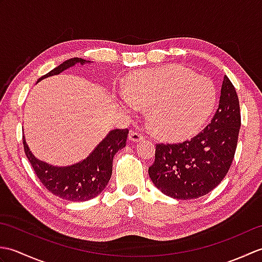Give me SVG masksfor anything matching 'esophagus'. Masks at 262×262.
<instances>
[{
    "label": "esophagus",
    "instance_id": "obj_1",
    "mask_svg": "<svg viewBox=\"0 0 262 262\" xmlns=\"http://www.w3.org/2000/svg\"><path fill=\"white\" fill-rule=\"evenodd\" d=\"M129 140L132 142H134V143L141 142V141L144 140V135L142 134V133L137 132V130H130V133H129Z\"/></svg>",
    "mask_w": 262,
    "mask_h": 262
}]
</instances>
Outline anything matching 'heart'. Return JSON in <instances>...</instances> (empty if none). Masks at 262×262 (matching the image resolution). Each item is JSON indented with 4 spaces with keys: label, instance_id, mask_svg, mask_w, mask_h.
Listing matches in <instances>:
<instances>
[{
    "label": "heart",
    "instance_id": "heart-1",
    "mask_svg": "<svg viewBox=\"0 0 262 262\" xmlns=\"http://www.w3.org/2000/svg\"><path fill=\"white\" fill-rule=\"evenodd\" d=\"M216 86L207 77L179 66L142 71L132 76L120 99L122 108H149L153 130L164 140L196 135L213 113Z\"/></svg>",
    "mask_w": 262,
    "mask_h": 262
}]
</instances>
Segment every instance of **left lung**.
I'll use <instances>...</instances> for the list:
<instances>
[{"instance_id":"1","label":"left lung","mask_w":262,"mask_h":262,"mask_svg":"<svg viewBox=\"0 0 262 262\" xmlns=\"http://www.w3.org/2000/svg\"><path fill=\"white\" fill-rule=\"evenodd\" d=\"M240 126L237 94L225 75L219 108L209 124L191 140L157 144L149 178L164 194L176 199H196L208 193L230 170Z\"/></svg>"}]
</instances>
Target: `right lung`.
Returning a JSON list of instances; mask_svg holds the SVG:
<instances>
[{
	"label": "right lung",
	"instance_id": "add662e5",
	"mask_svg": "<svg viewBox=\"0 0 262 262\" xmlns=\"http://www.w3.org/2000/svg\"><path fill=\"white\" fill-rule=\"evenodd\" d=\"M85 59L71 58L65 60L57 68H55L38 81L51 75L59 74L60 72L71 68L76 63L84 64ZM89 62V60H88ZM129 129H114L109 132L104 140L99 143L94 151L80 163L57 168L39 161L28 147L25 136L24 148L28 160L37 174L38 179L49 191L70 202H86L97 197L105 186L108 185L113 173V160L119 149L126 146V141Z\"/></svg>",
	"mask_w": 262,
	"mask_h": 262
}]
</instances>
